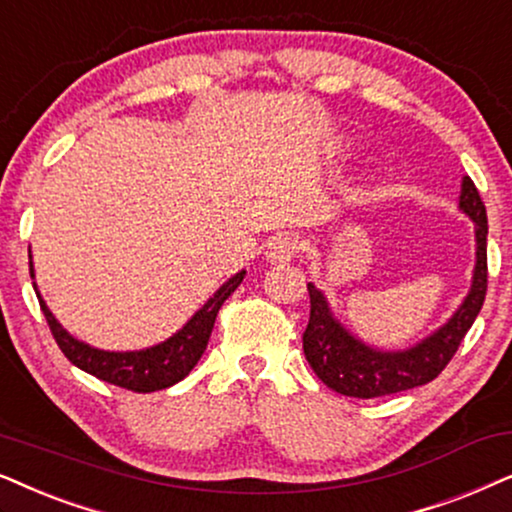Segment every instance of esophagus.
<instances>
[{"label":"esophagus","instance_id":"34e87169","mask_svg":"<svg viewBox=\"0 0 512 512\" xmlns=\"http://www.w3.org/2000/svg\"><path fill=\"white\" fill-rule=\"evenodd\" d=\"M299 252V241L292 234H276L269 238L267 243V260L274 262V264H281V262H290L292 257H295Z\"/></svg>","mask_w":512,"mask_h":512}]
</instances>
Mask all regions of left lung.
Returning <instances> with one entry per match:
<instances>
[{
  "label": "left lung",
  "mask_w": 512,
  "mask_h": 512,
  "mask_svg": "<svg viewBox=\"0 0 512 512\" xmlns=\"http://www.w3.org/2000/svg\"><path fill=\"white\" fill-rule=\"evenodd\" d=\"M459 210L475 222L473 283L454 316L433 335L403 351H381L353 337L332 313L316 285L309 283L311 316L304 330V356L318 379L349 398H381L424 386L445 370L485 304L487 295V210L478 187L463 177Z\"/></svg>",
  "instance_id": "left-lung-1"
}]
</instances>
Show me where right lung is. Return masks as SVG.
<instances>
[{
	"mask_svg": "<svg viewBox=\"0 0 512 512\" xmlns=\"http://www.w3.org/2000/svg\"><path fill=\"white\" fill-rule=\"evenodd\" d=\"M30 276L34 278L32 262ZM243 276L245 271H238L236 276H231L173 337H168L166 342L149 346V349L142 351H102L93 349V346H88L86 342H79V339H74L70 332L58 323L42 295H39V290L34 288V292H37L39 306H42L46 323L51 327L53 339H56L60 351L65 353V358L70 360L72 365L93 374V377L107 381V384L128 388V391L135 393H152L177 384V381H182L194 370V365L199 363V358L208 346L217 311H220L224 299L241 285Z\"/></svg>",
	"mask_w": 512,
	"mask_h": 512,
	"instance_id": "obj_1",
	"label": "right lung"
}]
</instances>
